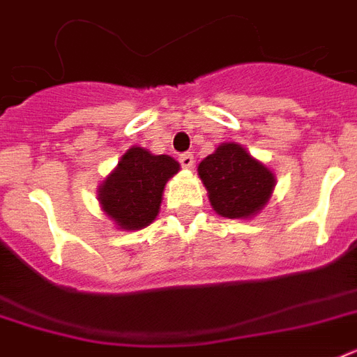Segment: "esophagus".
I'll return each instance as SVG.
<instances>
[{"mask_svg": "<svg viewBox=\"0 0 357 357\" xmlns=\"http://www.w3.org/2000/svg\"><path fill=\"white\" fill-rule=\"evenodd\" d=\"M179 163L183 169H192L194 167V155L190 152H185L179 155Z\"/></svg>", "mask_w": 357, "mask_h": 357, "instance_id": "34e87169", "label": "esophagus"}]
</instances>
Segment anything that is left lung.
Wrapping results in <instances>:
<instances>
[{"label":"left lung","mask_w":357,"mask_h":357,"mask_svg":"<svg viewBox=\"0 0 357 357\" xmlns=\"http://www.w3.org/2000/svg\"><path fill=\"white\" fill-rule=\"evenodd\" d=\"M198 174L213 208L225 218L255 216L275 188L273 172L236 143L220 144L199 163Z\"/></svg>","instance_id":"1"}]
</instances>
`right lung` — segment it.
<instances>
[{
  "label": "right lung",
  "mask_w": 357,
  "mask_h": 357,
  "mask_svg": "<svg viewBox=\"0 0 357 357\" xmlns=\"http://www.w3.org/2000/svg\"><path fill=\"white\" fill-rule=\"evenodd\" d=\"M178 170L179 163L170 155H153L141 146H132L98 187L100 207L117 227H146L158 216L165 185Z\"/></svg>",
  "instance_id": "obj_1"
}]
</instances>
